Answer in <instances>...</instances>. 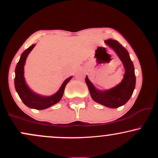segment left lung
I'll return each mask as SVG.
<instances>
[{
    "label": "left lung",
    "mask_w": 158,
    "mask_h": 158,
    "mask_svg": "<svg viewBox=\"0 0 158 158\" xmlns=\"http://www.w3.org/2000/svg\"><path fill=\"white\" fill-rule=\"evenodd\" d=\"M105 43L114 50L126 69L123 79L119 84L108 90L96 88L86 76L85 82L88 85L90 97L96 102L110 108H118L129 100L135 88L136 77L133 62L126 49L116 40L108 39Z\"/></svg>",
    "instance_id": "8db88e82"
}]
</instances>
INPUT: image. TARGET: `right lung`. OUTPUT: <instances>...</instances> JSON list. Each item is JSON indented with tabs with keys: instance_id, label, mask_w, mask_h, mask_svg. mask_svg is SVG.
<instances>
[{
	"instance_id": "1",
	"label": "right lung",
	"mask_w": 158,
	"mask_h": 158,
	"mask_svg": "<svg viewBox=\"0 0 158 158\" xmlns=\"http://www.w3.org/2000/svg\"><path fill=\"white\" fill-rule=\"evenodd\" d=\"M35 46V44L31 45L30 48L23 52L20 57L15 71V88L19 97L27 107L33 109L44 110L56 104L61 100L64 94L65 86L73 77H70L65 79L59 90L52 96H42L32 91L27 85L23 74H24V65L27 56Z\"/></svg>"
}]
</instances>
